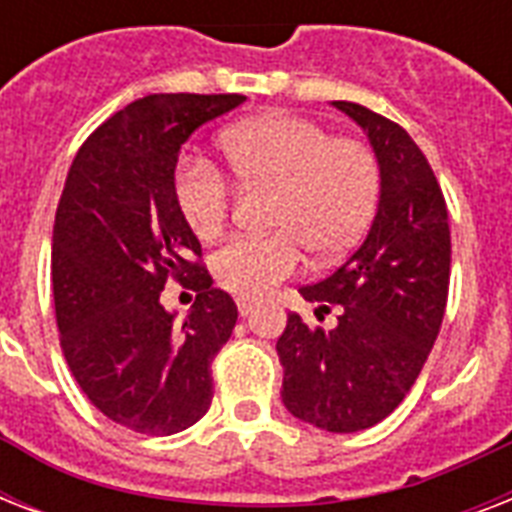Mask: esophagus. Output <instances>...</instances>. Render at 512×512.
Masks as SVG:
<instances>
[{
    "mask_svg": "<svg viewBox=\"0 0 512 512\" xmlns=\"http://www.w3.org/2000/svg\"><path fill=\"white\" fill-rule=\"evenodd\" d=\"M257 300H252V297H236V308H239L241 316H249V313L255 311L257 308Z\"/></svg>",
    "mask_w": 512,
    "mask_h": 512,
    "instance_id": "1",
    "label": "esophagus"
}]
</instances>
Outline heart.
Segmentation results:
<instances>
[{
	"label": "heart",
	"instance_id": "heart-1",
	"mask_svg": "<svg viewBox=\"0 0 512 512\" xmlns=\"http://www.w3.org/2000/svg\"><path fill=\"white\" fill-rule=\"evenodd\" d=\"M220 148L247 188L276 191L271 236H236L212 255V276L239 297L268 295L303 265V247L332 260L353 247L380 196V164L366 143L335 138L295 114H263L228 127ZM175 199L199 239H212L233 207V188L215 164L185 156Z\"/></svg>",
	"mask_w": 512,
	"mask_h": 512
}]
</instances>
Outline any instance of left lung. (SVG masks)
I'll return each instance as SVG.
<instances>
[{
	"mask_svg": "<svg viewBox=\"0 0 512 512\" xmlns=\"http://www.w3.org/2000/svg\"><path fill=\"white\" fill-rule=\"evenodd\" d=\"M366 132L380 164V204L358 249L300 295L335 329L289 313L276 342L284 406L329 433H356L396 409L428 361L449 295V212L428 159L404 127L369 108L335 100Z\"/></svg>",
	"mask_w": 512,
	"mask_h": 512,
	"instance_id": "obj_1",
	"label": "left lung"
}]
</instances>
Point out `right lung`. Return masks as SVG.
Returning <instances> with one entry per match:
<instances>
[{
    "mask_svg": "<svg viewBox=\"0 0 512 512\" xmlns=\"http://www.w3.org/2000/svg\"><path fill=\"white\" fill-rule=\"evenodd\" d=\"M244 95H146L79 148L52 228V295L68 369L108 420L146 436L191 428L212 404V358L239 311L201 268L175 199L177 154ZM167 278L197 292L177 325Z\"/></svg>",
    "mask_w": 512,
    "mask_h": 512,
    "instance_id": "obj_1",
    "label": "right lung"
}]
</instances>
